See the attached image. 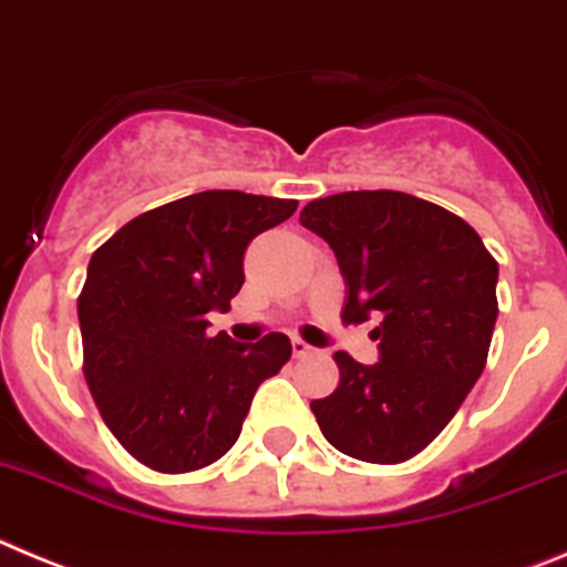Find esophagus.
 I'll return each instance as SVG.
<instances>
[{
    "label": "esophagus",
    "mask_w": 567,
    "mask_h": 567,
    "mask_svg": "<svg viewBox=\"0 0 567 567\" xmlns=\"http://www.w3.org/2000/svg\"><path fill=\"white\" fill-rule=\"evenodd\" d=\"M290 347H293L296 359H305V355L313 353V347H310L308 341H302V339H293V341H290Z\"/></svg>",
    "instance_id": "34e87169"
}]
</instances>
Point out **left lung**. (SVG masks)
Segmentation results:
<instances>
[{"label": "left lung", "instance_id": "obj_1", "mask_svg": "<svg viewBox=\"0 0 567 567\" xmlns=\"http://www.w3.org/2000/svg\"><path fill=\"white\" fill-rule=\"evenodd\" d=\"M339 259L344 324L379 319L381 361L333 355L339 386L310 401L321 435L364 463H404L481 379L497 321V259L466 220L404 192H341L299 214Z\"/></svg>", "mask_w": 567, "mask_h": 567}]
</instances>
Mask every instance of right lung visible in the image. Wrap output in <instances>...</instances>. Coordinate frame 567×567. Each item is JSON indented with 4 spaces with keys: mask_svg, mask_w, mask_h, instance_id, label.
<instances>
[{
    "mask_svg": "<svg viewBox=\"0 0 567 567\" xmlns=\"http://www.w3.org/2000/svg\"><path fill=\"white\" fill-rule=\"evenodd\" d=\"M296 200L200 192L137 214L93 254L79 293L84 379L121 446L161 474L212 466L237 443L254 392L290 359V341L208 336L231 310L243 254Z\"/></svg>",
    "mask_w": 567,
    "mask_h": 567,
    "instance_id": "obj_1",
    "label": "right lung"
}]
</instances>
